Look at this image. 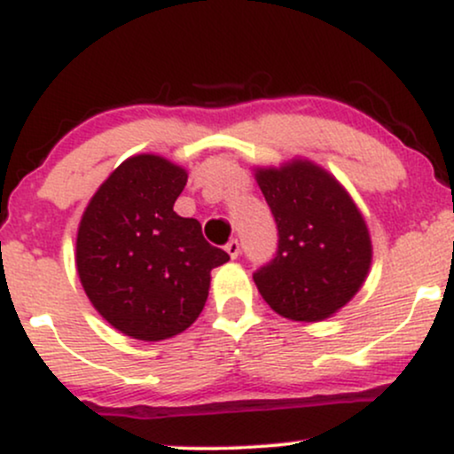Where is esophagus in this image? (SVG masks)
<instances>
[{
	"label": "esophagus",
	"instance_id": "34e87169",
	"mask_svg": "<svg viewBox=\"0 0 454 454\" xmlns=\"http://www.w3.org/2000/svg\"><path fill=\"white\" fill-rule=\"evenodd\" d=\"M226 252L231 258H237L239 254H241V245H239L237 239H231V241L226 243Z\"/></svg>",
	"mask_w": 454,
	"mask_h": 454
}]
</instances>
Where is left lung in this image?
I'll return each instance as SVG.
<instances>
[{
  "instance_id": "1",
  "label": "left lung",
  "mask_w": 454,
  "mask_h": 454,
  "mask_svg": "<svg viewBox=\"0 0 454 454\" xmlns=\"http://www.w3.org/2000/svg\"><path fill=\"white\" fill-rule=\"evenodd\" d=\"M256 181L278 223V252L254 273L273 311L320 322L361 290L372 267V239L340 181L309 160L258 168Z\"/></svg>"
}]
</instances>
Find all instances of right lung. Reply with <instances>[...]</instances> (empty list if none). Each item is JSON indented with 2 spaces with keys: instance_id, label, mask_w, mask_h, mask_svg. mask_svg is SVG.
Returning <instances> with one entry per match:
<instances>
[{
  "instance_id": "add662e5",
  "label": "right lung",
  "mask_w": 454,
  "mask_h": 454,
  "mask_svg": "<svg viewBox=\"0 0 454 454\" xmlns=\"http://www.w3.org/2000/svg\"><path fill=\"white\" fill-rule=\"evenodd\" d=\"M187 173L153 153L113 170L82 213L76 270L108 325L160 341L194 325L209 296L211 270L231 256L202 237L194 217L173 211Z\"/></svg>"
}]
</instances>
